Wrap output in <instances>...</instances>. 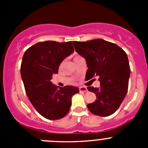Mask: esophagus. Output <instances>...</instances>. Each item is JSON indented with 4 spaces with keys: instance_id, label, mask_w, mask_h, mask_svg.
Here are the masks:
<instances>
[{
    "instance_id": "1",
    "label": "esophagus",
    "mask_w": 148,
    "mask_h": 148,
    "mask_svg": "<svg viewBox=\"0 0 148 148\" xmlns=\"http://www.w3.org/2000/svg\"><path fill=\"white\" fill-rule=\"evenodd\" d=\"M87 88L85 87V86H81V87H79V92H81V93H82V92H87Z\"/></svg>"
}]
</instances>
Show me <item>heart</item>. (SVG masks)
Here are the masks:
<instances>
[{
  "mask_svg": "<svg viewBox=\"0 0 148 148\" xmlns=\"http://www.w3.org/2000/svg\"><path fill=\"white\" fill-rule=\"evenodd\" d=\"M79 56H75V58H74V59H76V58H77V57H79Z\"/></svg>",
  "mask_w": 148,
  "mask_h": 148,
  "instance_id": "heart-1",
  "label": "heart"
}]
</instances>
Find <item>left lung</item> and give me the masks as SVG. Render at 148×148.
<instances>
[{"label":"left lung","instance_id":"8db88e82","mask_svg":"<svg viewBox=\"0 0 148 148\" xmlns=\"http://www.w3.org/2000/svg\"><path fill=\"white\" fill-rule=\"evenodd\" d=\"M73 43L76 51L86 60V78L97 77L100 82L99 88L87 87L97 96L95 102L87 104L88 109L100 117L111 115L118 110L127 92L130 68L127 53L117 44L100 38Z\"/></svg>","mask_w":148,"mask_h":148}]
</instances>
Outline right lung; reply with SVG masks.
Returning <instances> with one entry per match:
<instances>
[{"label":"right lung","mask_w":148,"mask_h":148,"mask_svg":"<svg viewBox=\"0 0 148 148\" xmlns=\"http://www.w3.org/2000/svg\"><path fill=\"white\" fill-rule=\"evenodd\" d=\"M72 41L39 42L25 51L21 66V75L28 99L41 115L56 120L67 114L71 97L79 92L77 86L64 87L53 84L51 79L58 74L64 59L74 52Z\"/></svg>","instance_id":"obj_1"}]
</instances>
